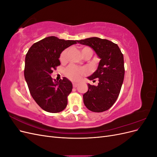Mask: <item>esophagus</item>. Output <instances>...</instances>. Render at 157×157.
I'll use <instances>...</instances> for the list:
<instances>
[{
	"label": "esophagus",
	"mask_w": 157,
	"mask_h": 157,
	"mask_svg": "<svg viewBox=\"0 0 157 157\" xmlns=\"http://www.w3.org/2000/svg\"><path fill=\"white\" fill-rule=\"evenodd\" d=\"M73 87H74V88L77 87V86H78V84H77V83H73Z\"/></svg>",
	"instance_id": "34e87169"
}]
</instances>
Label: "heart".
Here are the masks:
<instances>
[{"label": "heart", "mask_w": 157, "mask_h": 157, "mask_svg": "<svg viewBox=\"0 0 157 157\" xmlns=\"http://www.w3.org/2000/svg\"><path fill=\"white\" fill-rule=\"evenodd\" d=\"M68 50H69L68 49H65L61 52L59 57V59L61 61H62V62L67 59ZM92 52H93L92 50L88 46L83 47V48L81 49V54L82 57L86 56V54H90V56H92ZM87 73H88V70L86 68L84 67L78 68L77 67H76V66L73 65H69L68 67L65 69V75L67 76L69 78H70L72 80H74V81L78 80L82 77V76L86 75Z\"/></svg>", "instance_id": "obj_1"}]
</instances>
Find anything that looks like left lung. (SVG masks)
<instances>
[{"mask_svg": "<svg viewBox=\"0 0 157 157\" xmlns=\"http://www.w3.org/2000/svg\"><path fill=\"white\" fill-rule=\"evenodd\" d=\"M80 44L92 48L100 58L97 70L88 78L98 85L88 84L87 92L83 95L85 106L96 113L105 111L111 108L120 94L124 77V57L117 44L98 37L77 40Z\"/></svg>", "mask_w": 157, "mask_h": 157, "instance_id": "1", "label": "left lung"}]
</instances>
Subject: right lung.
Listing matches in <instances>:
<instances>
[{
	"instance_id": "obj_1",
	"label": "right lung",
	"mask_w": 157,
	"mask_h": 157,
	"mask_svg": "<svg viewBox=\"0 0 157 157\" xmlns=\"http://www.w3.org/2000/svg\"><path fill=\"white\" fill-rule=\"evenodd\" d=\"M77 40L46 37L33 44L25 56L24 76L33 99L45 111L56 113L67 105L73 84L67 78L53 80L51 74L60 65L59 57L65 48Z\"/></svg>"
}]
</instances>
